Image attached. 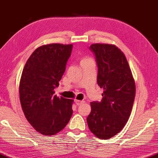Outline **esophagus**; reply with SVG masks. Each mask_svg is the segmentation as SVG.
<instances>
[{
  "label": "esophagus",
  "mask_w": 158,
  "mask_h": 158,
  "mask_svg": "<svg viewBox=\"0 0 158 158\" xmlns=\"http://www.w3.org/2000/svg\"><path fill=\"white\" fill-rule=\"evenodd\" d=\"M75 103H76V104L77 105H78V106H79V105H81V104H83V103H84V101H81V100H77V99H76V100H75Z\"/></svg>",
  "instance_id": "1"
}]
</instances>
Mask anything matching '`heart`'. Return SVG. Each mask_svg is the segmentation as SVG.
I'll list each match as a JSON object with an SVG mask.
<instances>
[{
	"label": "heart",
	"instance_id": "1",
	"mask_svg": "<svg viewBox=\"0 0 158 158\" xmlns=\"http://www.w3.org/2000/svg\"><path fill=\"white\" fill-rule=\"evenodd\" d=\"M88 59H88V58H84V59H82V61H85V60H88Z\"/></svg>",
	"mask_w": 158,
	"mask_h": 158
}]
</instances>
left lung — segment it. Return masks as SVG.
<instances>
[{
	"instance_id": "obj_1",
	"label": "left lung",
	"mask_w": 158,
	"mask_h": 158,
	"mask_svg": "<svg viewBox=\"0 0 158 158\" xmlns=\"http://www.w3.org/2000/svg\"><path fill=\"white\" fill-rule=\"evenodd\" d=\"M98 67L97 84L104 89L101 102H91L89 128L100 139H110L128 121L135 97V83L127 60L114 45L92 44Z\"/></svg>"
}]
</instances>
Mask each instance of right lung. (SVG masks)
Segmentation results:
<instances>
[{
	"mask_svg": "<svg viewBox=\"0 0 158 158\" xmlns=\"http://www.w3.org/2000/svg\"><path fill=\"white\" fill-rule=\"evenodd\" d=\"M73 45L52 44L36 48L28 59L19 85L26 118L37 132L52 135L65 127L72 117L73 99L54 95Z\"/></svg>",
	"mask_w": 158,
	"mask_h": 158,
	"instance_id": "obj_1",
	"label": "right lung"
}]
</instances>
